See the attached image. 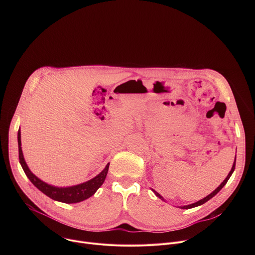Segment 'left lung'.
Segmentation results:
<instances>
[{
  "instance_id": "8db88e82",
  "label": "left lung",
  "mask_w": 255,
  "mask_h": 255,
  "mask_svg": "<svg viewBox=\"0 0 255 255\" xmlns=\"http://www.w3.org/2000/svg\"><path fill=\"white\" fill-rule=\"evenodd\" d=\"M235 163H236V155H235V160H234V163H233V166H232V168H231V170H230V172L228 173V175H227V177L223 180V183L218 187L213 193H211L210 195H208L207 197H205L204 199H202V200H200V201H198V202H196V203H194V204H191V205H188V206H183V207H179L180 209H191V208H195V207H198V206H201V205H203V204H205L206 202H208L210 199H212L214 196H216L218 193H219L220 191H221V189L227 184V181H228V179L230 178V176L232 175V173H233V171H234V169H235ZM153 191V193L156 195V197H158L160 200H163L164 201V199L158 194V193H156L154 190H152Z\"/></svg>"
}]
</instances>
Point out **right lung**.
I'll list each match as a JSON object with an SVG mask.
<instances>
[{
    "instance_id": "1",
    "label": "right lung",
    "mask_w": 255,
    "mask_h": 255,
    "mask_svg": "<svg viewBox=\"0 0 255 255\" xmlns=\"http://www.w3.org/2000/svg\"><path fill=\"white\" fill-rule=\"evenodd\" d=\"M18 147H19V161L20 164L26 173L27 177L30 179L31 183L37 188L39 191H41L44 195L49 197L52 200L66 203V204H74V203H79L82 201H85L86 199L92 197L98 189L103 185L105 181V178L108 173L109 165L110 163H108L106 167L100 172L97 176L94 178L86 181L84 184H80L77 186H72V187H67V188H57L50 186L41 179H39L37 176L34 175L31 170L29 169L28 165L25 162L22 148H21V132L20 130L18 131Z\"/></svg>"
}]
</instances>
